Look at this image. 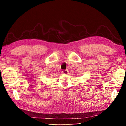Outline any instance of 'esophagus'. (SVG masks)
<instances>
[{
	"label": "esophagus",
	"instance_id": "esophagus-1",
	"mask_svg": "<svg viewBox=\"0 0 126 126\" xmlns=\"http://www.w3.org/2000/svg\"><path fill=\"white\" fill-rule=\"evenodd\" d=\"M68 72H69V71H68L67 70H63V71L62 73H63V74H64V75H67V74H68Z\"/></svg>",
	"mask_w": 126,
	"mask_h": 126
}]
</instances>
